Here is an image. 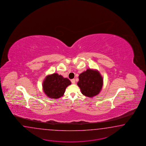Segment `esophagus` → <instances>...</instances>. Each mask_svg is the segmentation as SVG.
<instances>
[{"label":"esophagus","mask_w":146,"mask_h":146,"mask_svg":"<svg viewBox=\"0 0 146 146\" xmlns=\"http://www.w3.org/2000/svg\"><path fill=\"white\" fill-rule=\"evenodd\" d=\"M71 81L72 84H75V79H72Z\"/></svg>","instance_id":"1"}]
</instances>
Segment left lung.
<instances>
[{
  "label": "left lung",
  "instance_id": "obj_1",
  "mask_svg": "<svg viewBox=\"0 0 146 146\" xmlns=\"http://www.w3.org/2000/svg\"><path fill=\"white\" fill-rule=\"evenodd\" d=\"M78 85L81 93L87 97H94L100 93L103 87V80L97 70L88 68L81 73Z\"/></svg>",
  "mask_w": 146,
  "mask_h": 146
}]
</instances>
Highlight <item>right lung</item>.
<instances>
[{"label": "right lung", "instance_id": "1", "mask_svg": "<svg viewBox=\"0 0 146 146\" xmlns=\"http://www.w3.org/2000/svg\"><path fill=\"white\" fill-rule=\"evenodd\" d=\"M71 84L67 78H64L58 73L46 76L43 82V90L46 96L50 98L58 99L65 93L66 88Z\"/></svg>", "mask_w": 146, "mask_h": 146}]
</instances>
